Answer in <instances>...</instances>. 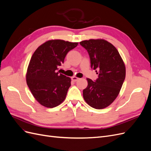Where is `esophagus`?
Listing matches in <instances>:
<instances>
[{"instance_id":"1","label":"esophagus","mask_w":151,"mask_h":151,"mask_svg":"<svg viewBox=\"0 0 151 151\" xmlns=\"http://www.w3.org/2000/svg\"><path fill=\"white\" fill-rule=\"evenodd\" d=\"M79 79V78H78V77H77L76 76H73L72 77V81H74V82H76L77 81H78Z\"/></svg>"}]
</instances>
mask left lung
Here are the masks:
<instances>
[{
  "instance_id": "8db88e82",
  "label": "left lung",
  "mask_w": 151,
  "mask_h": 151,
  "mask_svg": "<svg viewBox=\"0 0 151 151\" xmlns=\"http://www.w3.org/2000/svg\"><path fill=\"white\" fill-rule=\"evenodd\" d=\"M80 44L89 55L91 68L99 74L95 82L87 78L88 86L83 90V98L95 109L106 108L120 93L125 78L124 62L117 49L106 40L91 39Z\"/></svg>"
}]
</instances>
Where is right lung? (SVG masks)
<instances>
[{
	"label": "right lung",
	"instance_id": "add662e5",
	"mask_svg": "<svg viewBox=\"0 0 151 151\" xmlns=\"http://www.w3.org/2000/svg\"><path fill=\"white\" fill-rule=\"evenodd\" d=\"M79 43L51 40L45 42L32 55L26 72V83L35 99L47 108H54L64 101L71 79L59 74L58 68L67 53Z\"/></svg>",
	"mask_w": 151,
	"mask_h": 151
}]
</instances>
